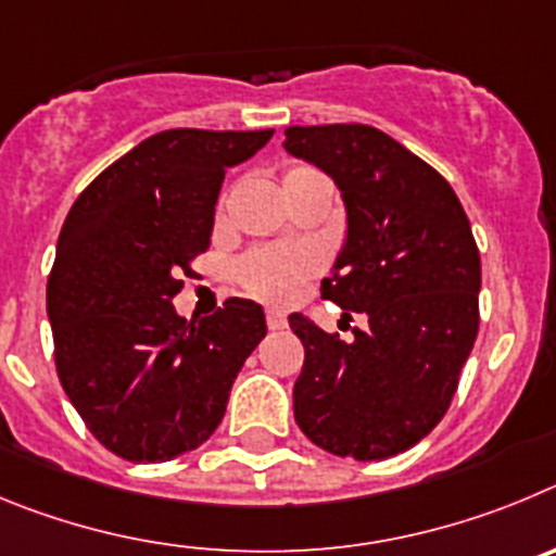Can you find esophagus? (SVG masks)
<instances>
[{
    "label": "esophagus",
    "mask_w": 556,
    "mask_h": 556,
    "mask_svg": "<svg viewBox=\"0 0 556 556\" xmlns=\"http://www.w3.org/2000/svg\"><path fill=\"white\" fill-rule=\"evenodd\" d=\"M266 321H268V329H285V327H288V318H285L282 309H277V307L268 309Z\"/></svg>",
    "instance_id": "esophagus-1"
}]
</instances>
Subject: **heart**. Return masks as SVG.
Returning <instances> with one entry per match:
<instances>
[{
    "label": "heart",
    "mask_w": 556,
    "mask_h": 556,
    "mask_svg": "<svg viewBox=\"0 0 556 556\" xmlns=\"http://www.w3.org/2000/svg\"><path fill=\"white\" fill-rule=\"evenodd\" d=\"M315 185L329 188V179L318 168L304 166V163L285 168V197L304 191V188H315ZM315 271H318V257H315V252L302 247L254 249L238 263V279H241L243 288L252 296L266 299V302H288V299H293Z\"/></svg>",
    "instance_id": "obj_1"
}]
</instances>
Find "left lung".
Listing matches in <instances>:
<instances>
[{
	"instance_id": "1",
	"label": "left lung",
	"mask_w": 556,
	"mask_h": 556,
	"mask_svg": "<svg viewBox=\"0 0 556 556\" xmlns=\"http://www.w3.org/2000/svg\"><path fill=\"white\" fill-rule=\"evenodd\" d=\"M285 149L340 188L346 241L321 296L368 321L340 340L290 315L304 346L293 415L324 452L388 459L438 427L477 340L482 263L471 224L452 185L382 129L288 127Z\"/></svg>"
}]
</instances>
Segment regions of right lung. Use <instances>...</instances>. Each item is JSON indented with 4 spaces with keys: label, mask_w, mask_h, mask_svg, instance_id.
<instances>
[{
    "label": "right lung",
    "mask_w": 556,
    "mask_h": 556,
    "mask_svg": "<svg viewBox=\"0 0 556 556\" xmlns=\"http://www.w3.org/2000/svg\"><path fill=\"white\" fill-rule=\"evenodd\" d=\"M271 135H152L79 193L60 229L47 285L60 384L93 438L129 463L202 446L266 338L249 299H227L202 321H185L172 299L207 252L227 168Z\"/></svg>",
    "instance_id": "right-lung-1"
}]
</instances>
